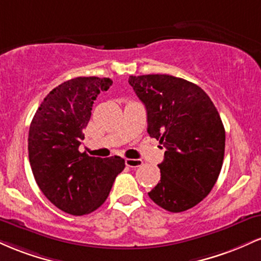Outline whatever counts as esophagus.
I'll return each instance as SVG.
<instances>
[{
	"instance_id": "1",
	"label": "esophagus",
	"mask_w": 261,
	"mask_h": 261,
	"mask_svg": "<svg viewBox=\"0 0 261 261\" xmlns=\"http://www.w3.org/2000/svg\"><path fill=\"white\" fill-rule=\"evenodd\" d=\"M125 164L130 168H137L143 164V162L141 160H133V158H125Z\"/></svg>"
}]
</instances>
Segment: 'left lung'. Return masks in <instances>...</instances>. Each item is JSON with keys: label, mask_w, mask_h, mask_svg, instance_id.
<instances>
[{"label": "left lung", "mask_w": 261, "mask_h": 261, "mask_svg": "<svg viewBox=\"0 0 261 261\" xmlns=\"http://www.w3.org/2000/svg\"><path fill=\"white\" fill-rule=\"evenodd\" d=\"M147 112V133L166 148L161 180L148 193L154 203L181 212L202 201L216 184L226 133L216 107L195 83L169 74L130 76Z\"/></svg>", "instance_id": "left-lung-1"}]
</instances>
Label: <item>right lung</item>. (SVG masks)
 <instances>
[{
    "mask_svg": "<svg viewBox=\"0 0 261 261\" xmlns=\"http://www.w3.org/2000/svg\"><path fill=\"white\" fill-rule=\"evenodd\" d=\"M112 85L110 79L99 77L66 81L44 98L29 127V162L38 187L56 207L73 216L100 207L125 168L119 155L99 158L79 151L93 103Z\"/></svg>",
    "mask_w": 261,
    "mask_h": 261,
    "instance_id": "right-lung-1",
    "label": "right lung"
}]
</instances>
